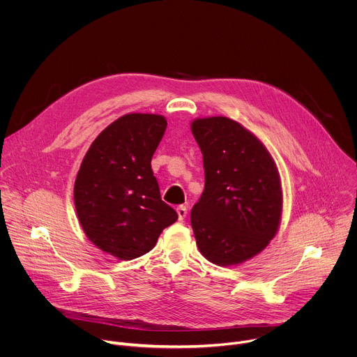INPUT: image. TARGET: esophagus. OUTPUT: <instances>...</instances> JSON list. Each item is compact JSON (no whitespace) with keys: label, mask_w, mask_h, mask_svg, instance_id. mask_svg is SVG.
Masks as SVG:
<instances>
[{"label":"esophagus","mask_w":357,"mask_h":357,"mask_svg":"<svg viewBox=\"0 0 357 357\" xmlns=\"http://www.w3.org/2000/svg\"><path fill=\"white\" fill-rule=\"evenodd\" d=\"M176 212H178L179 220H183V219L186 218V215H188V208L183 206V205H179V206L176 208Z\"/></svg>","instance_id":"obj_1"}]
</instances>
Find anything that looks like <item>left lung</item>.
Returning a JSON list of instances; mask_svg holds the SVG:
<instances>
[{"label":"left lung","mask_w":357,"mask_h":357,"mask_svg":"<svg viewBox=\"0 0 357 357\" xmlns=\"http://www.w3.org/2000/svg\"><path fill=\"white\" fill-rule=\"evenodd\" d=\"M192 132L205 169V190L190 212L196 244L213 264L243 263L278 230V171L260 139L227 117L195 120Z\"/></svg>","instance_id":"obj_1"}]
</instances>
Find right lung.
I'll use <instances>...</instances> for the list:
<instances>
[{
	"instance_id": "1",
	"label": "right lung",
	"mask_w": 357,
	"mask_h": 357,
	"mask_svg": "<svg viewBox=\"0 0 357 357\" xmlns=\"http://www.w3.org/2000/svg\"><path fill=\"white\" fill-rule=\"evenodd\" d=\"M167 130L158 114H126L90 145L75 181V206L91 243L120 260L154 248L178 213L161 199L151 160Z\"/></svg>"
}]
</instances>
